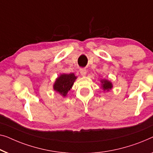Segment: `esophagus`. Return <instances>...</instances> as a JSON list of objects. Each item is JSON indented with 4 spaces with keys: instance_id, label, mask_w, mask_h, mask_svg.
<instances>
[{
    "instance_id": "34e87169",
    "label": "esophagus",
    "mask_w": 153,
    "mask_h": 153,
    "mask_svg": "<svg viewBox=\"0 0 153 153\" xmlns=\"http://www.w3.org/2000/svg\"><path fill=\"white\" fill-rule=\"evenodd\" d=\"M79 72H80L82 76H85L86 74V73H87V71H86L85 69H84V68H81L80 70H79Z\"/></svg>"
}]
</instances>
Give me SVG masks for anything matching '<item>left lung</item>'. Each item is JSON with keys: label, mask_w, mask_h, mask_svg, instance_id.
Segmentation results:
<instances>
[{"label": "left lung", "mask_w": 153, "mask_h": 153, "mask_svg": "<svg viewBox=\"0 0 153 153\" xmlns=\"http://www.w3.org/2000/svg\"><path fill=\"white\" fill-rule=\"evenodd\" d=\"M101 83H102V87L104 90H109L112 87V83L107 80H101Z\"/></svg>", "instance_id": "8db88e82"}]
</instances>
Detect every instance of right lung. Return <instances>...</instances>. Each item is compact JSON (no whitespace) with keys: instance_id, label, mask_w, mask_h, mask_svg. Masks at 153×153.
I'll list each match as a JSON object with an SVG mask.
<instances>
[{"instance_id":"1","label":"right lung","mask_w":153,"mask_h":153,"mask_svg":"<svg viewBox=\"0 0 153 153\" xmlns=\"http://www.w3.org/2000/svg\"><path fill=\"white\" fill-rule=\"evenodd\" d=\"M76 79V76H75L74 74L73 73L69 74H61L55 82L54 85V90L60 93L62 96L65 97L68 92L71 89Z\"/></svg>"}]
</instances>
